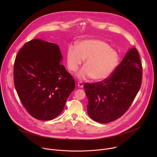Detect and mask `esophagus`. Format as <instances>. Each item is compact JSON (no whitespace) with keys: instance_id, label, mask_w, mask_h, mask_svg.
<instances>
[{"instance_id":"obj_1","label":"esophagus","mask_w":157,"mask_h":157,"mask_svg":"<svg viewBox=\"0 0 157 157\" xmlns=\"http://www.w3.org/2000/svg\"><path fill=\"white\" fill-rule=\"evenodd\" d=\"M78 86L79 87H83V83L82 81H78Z\"/></svg>"}]
</instances>
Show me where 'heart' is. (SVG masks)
Here are the masks:
<instances>
[{"label": "heart", "mask_w": 157, "mask_h": 157, "mask_svg": "<svg viewBox=\"0 0 157 157\" xmlns=\"http://www.w3.org/2000/svg\"><path fill=\"white\" fill-rule=\"evenodd\" d=\"M68 68L76 71L85 59L84 68L78 73L80 79L88 77L94 81H102L110 76L119 63L117 53L109 44L96 39L81 41L78 48L71 45L67 52Z\"/></svg>", "instance_id": "heart-1"}]
</instances>
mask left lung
<instances>
[{
    "label": "left lung",
    "instance_id": "obj_1",
    "mask_svg": "<svg viewBox=\"0 0 157 157\" xmlns=\"http://www.w3.org/2000/svg\"><path fill=\"white\" fill-rule=\"evenodd\" d=\"M142 66L136 48L130 49L109 78L94 83L86 82L89 116L105 124L114 121L128 109L142 84Z\"/></svg>",
    "mask_w": 157,
    "mask_h": 157
}]
</instances>
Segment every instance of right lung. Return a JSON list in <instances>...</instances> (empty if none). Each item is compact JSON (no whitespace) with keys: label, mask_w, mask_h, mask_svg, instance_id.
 Masks as SVG:
<instances>
[{"label":"right lung","mask_w":157,"mask_h":157,"mask_svg":"<svg viewBox=\"0 0 157 157\" xmlns=\"http://www.w3.org/2000/svg\"><path fill=\"white\" fill-rule=\"evenodd\" d=\"M56 44L33 39L16 56L13 81L17 94L28 113L40 121L56 118L75 88L72 76L61 64Z\"/></svg>","instance_id":"1"}]
</instances>
